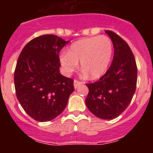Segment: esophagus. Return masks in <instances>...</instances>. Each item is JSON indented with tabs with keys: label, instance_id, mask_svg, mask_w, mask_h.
<instances>
[{
	"label": "esophagus",
	"instance_id": "34e87169",
	"mask_svg": "<svg viewBox=\"0 0 153 153\" xmlns=\"http://www.w3.org/2000/svg\"><path fill=\"white\" fill-rule=\"evenodd\" d=\"M81 84H83V83H82V82H79V81H78V80H74V88L75 89H76L78 87V86H79V85H81Z\"/></svg>",
	"mask_w": 153,
	"mask_h": 153
}]
</instances>
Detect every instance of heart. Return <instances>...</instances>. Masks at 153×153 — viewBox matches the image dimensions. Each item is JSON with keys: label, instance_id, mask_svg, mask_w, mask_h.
I'll return each instance as SVG.
<instances>
[{"label": "heart", "instance_id": "heart-1", "mask_svg": "<svg viewBox=\"0 0 153 153\" xmlns=\"http://www.w3.org/2000/svg\"><path fill=\"white\" fill-rule=\"evenodd\" d=\"M113 44L106 36L83 38L70 45L68 53L60 55V61L66 74L70 75L78 67L83 69V74L97 78L104 74L111 60Z\"/></svg>", "mask_w": 153, "mask_h": 153}]
</instances>
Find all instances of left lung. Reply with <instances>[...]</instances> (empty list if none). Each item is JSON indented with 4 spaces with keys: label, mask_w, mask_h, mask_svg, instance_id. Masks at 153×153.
I'll use <instances>...</instances> for the list:
<instances>
[{
    "label": "left lung",
    "mask_w": 153,
    "mask_h": 153,
    "mask_svg": "<svg viewBox=\"0 0 153 153\" xmlns=\"http://www.w3.org/2000/svg\"><path fill=\"white\" fill-rule=\"evenodd\" d=\"M113 42L114 56L109 70L93 83H87L86 105L96 117L113 120L128 107L136 91L137 67L130 47L117 33L106 30Z\"/></svg>",
    "instance_id": "obj_1"
}]
</instances>
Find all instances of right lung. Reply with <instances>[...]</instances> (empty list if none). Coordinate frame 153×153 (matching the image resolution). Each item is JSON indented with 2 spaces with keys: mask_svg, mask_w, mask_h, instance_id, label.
<instances>
[{
  "mask_svg": "<svg viewBox=\"0 0 153 153\" xmlns=\"http://www.w3.org/2000/svg\"><path fill=\"white\" fill-rule=\"evenodd\" d=\"M69 42L56 35H42L27 44L18 57L14 71L17 98L38 122L59 116L74 90V80L60 72L59 53Z\"/></svg>",
  "mask_w": 153,
  "mask_h": 153,
  "instance_id": "right-lung-1",
  "label": "right lung"
}]
</instances>
